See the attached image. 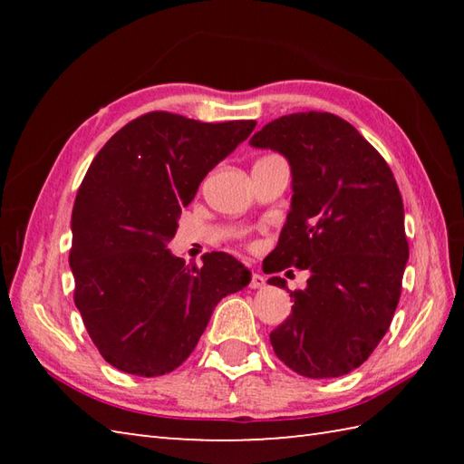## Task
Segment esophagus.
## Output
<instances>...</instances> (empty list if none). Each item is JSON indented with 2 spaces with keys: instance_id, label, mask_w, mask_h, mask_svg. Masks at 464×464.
Returning a JSON list of instances; mask_svg holds the SVG:
<instances>
[{
  "instance_id": "obj_1",
  "label": "esophagus",
  "mask_w": 464,
  "mask_h": 464,
  "mask_svg": "<svg viewBox=\"0 0 464 464\" xmlns=\"http://www.w3.org/2000/svg\"><path fill=\"white\" fill-rule=\"evenodd\" d=\"M251 289H261L265 287V277L261 273H251V281H249Z\"/></svg>"
}]
</instances>
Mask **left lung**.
<instances>
[{"label": "left lung", "mask_w": 464, "mask_h": 464, "mask_svg": "<svg viewBox=\"0 0 464 464\" xmlns=\"http://www.w3.org/2000/svg\"><path fill=\"white\" fill-rule=\"evenodd\" d=\"M287 157L293 199L267 273L307 269L291 314L271 333L277 357L309 379L347 374L389 331L409 259L405 209L391 167L339 115H283L251 137ZM291 273V271H287ZM271 285L287 281L271 277Z\"/></svg>", "instance_id": "obj_1"}]
</instances>
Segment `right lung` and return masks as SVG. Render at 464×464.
Returning a JSON list of instances; mask_svg holds the SVG:
<instances>
[{"mask_svg":"<svg viewBox=\"0 0 464 464\" xmlns=\"http://www.w3.org/2000/svg\"><path fill=\"white\" fill-rule=\"evenodd\" d=\"M257 121L201 123L151 111L95 155L77 191L69 265L73 301L102 357L123 372L160 377L193 353L223 297L251 273L213 251L185 267L167 245L183 207Z\"/></svg>","mask_w":464,"mask_h":464,"instance_id":"1","label":"right lung"}]
</instances>
